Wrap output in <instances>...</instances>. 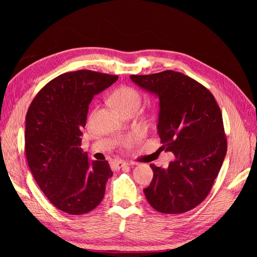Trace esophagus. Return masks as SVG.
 Here are the masks:
<instances>
[{"label": "esophagus", "instance_id": "34e87169", "mask_svg": "<svg viewBox=\"0 0 257 257\" xmlns=\"http://www.w3.org/2000/svg\"><path fill=\"white\" fill-rule=\"evenodd\" d=\"M127 165H128V163L124 162V161H114L113 164H112V166L114 167V169H120V168L125 167V166H127Z\"/></svg>", "mask_w": 257, "mask_h": 257}]
</instances>
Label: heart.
<instances>
[{"mask_svg":"<svg viewBox=\"0 0 257 257\" xmlns=\"http://www.w3.org/2000/svg\"><path fill=\"white\" fill-rule=\"evenodd\" d=\"M142 95L135 88L131 85H121L116 88L111 94V103L118 111H123L133 108L137 109V107L141 104ZM128 141L126 145L130 143Z\"/></svg>","mask_w":257,"mask_h":257,"instance_id":"b5f03b06","label":"heart"}]
</instances>
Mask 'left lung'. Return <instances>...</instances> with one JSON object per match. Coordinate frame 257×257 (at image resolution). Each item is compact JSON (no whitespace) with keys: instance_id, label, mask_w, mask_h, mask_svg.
Here are the masks:
<instances>
[{"instance_id":"left-lung-1","label":"left lung","mask_w":257,"mask_h":257,"mask_svg":"<svg viewBox=\"0 0 257 257\" xmlns=\"http://www.w3.org/2000/svg\"><path fill=\"white\" fill-rule=\"evenodd\" d=\"M131 79L159 96L161 148L176 157L166 169L150 165L153 179L144 190L146 198L161 213L190 211L208 196L226 155L220 107L206 87L182 73L132 75Z\"/></svg>"}]
</instances>
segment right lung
<instances>
[{
  "label": "right lung",
  "mask_w": 257,
  "mask_h": 257,
  "mask_svg": "<svg viewBox=\"0 0 257 257\" xmlns=\"http://www.w3.org/2000/svg\"><path fill=\"white\" fill-rule=\"evenodd\" d=\"M116 79L89 69L62 74L44 85L28 109L29 167L46 197L65 213H88L104 198L112 172L107 161L88 160L80 148L81 130L93 96Z\"/></svg>",
  "instance_id": "obj_1"
}]
</instances>
